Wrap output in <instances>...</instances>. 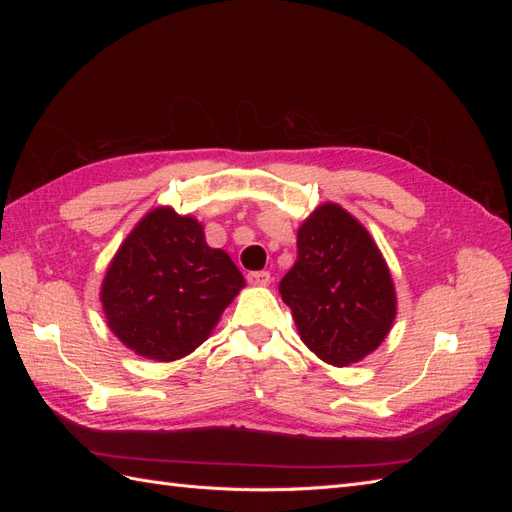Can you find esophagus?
<instances>
[{"label":"esophagus","mask_w":512,"mask_h":512,"mask_svg":"<svg viewBox=\"0 0 512 512\" xmlns=\"http://www.w3.org/2000/svg\"><path fill=\"white\" fill-rule=\"evenodd\" d=\"M247 282H250L252 286H269L271 273L269 271H252V273H247Z\"/></svg>","instance_id":"34e87169"}]
</instances>
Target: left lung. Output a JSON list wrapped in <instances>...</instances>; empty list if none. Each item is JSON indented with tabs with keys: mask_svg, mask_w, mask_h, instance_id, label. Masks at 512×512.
Returning a JSON list of instances; mask_svg holds the SVG:
<instances>
[{
	"mask_svg": "<svg viewBox=\"0 0 512 512\" xmlns=\"http://www.w3.org/2000/svg\"><path fill=\"white\" fill-rule=\"evenodd\" d=\"M297 250L280 294L301 342L333 367L363 361L397 316L393 275L380 247L342 205L324 203L299 226Z\"/></svg>",
	"mask_w": 512,
	"mask_h": 512,
	"instance_id": "obj_1",
	"label": "left lung"
}]
</instances>
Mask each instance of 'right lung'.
Segmentation results:
<instances>
[{"instance_id":"obj_1","label":"right lung","mask_w":512,"mask_h":512,"mask_svg":"<svg viewBox=\"0 0 512 512\" xmlns=\"http://www.w3.org/2000/svg\"><path fill=\"white\" fill-rule=\"evenodd\" d=\"M243 286L230 256L209 247L203 224L173 207H156L119 245L100 303L123 346L170 363L205 342Z\"/></svg>"}]
</instances>
